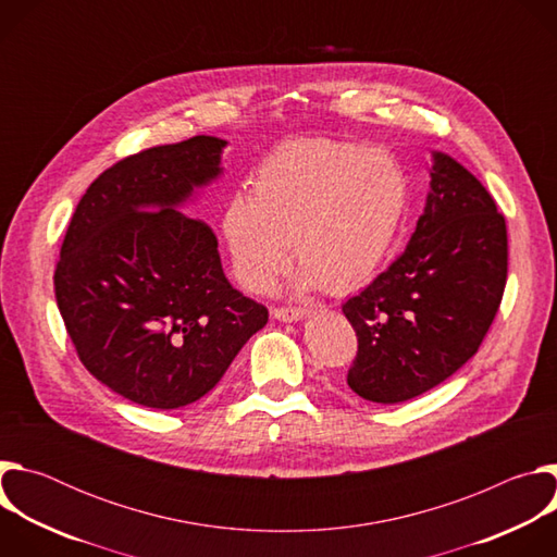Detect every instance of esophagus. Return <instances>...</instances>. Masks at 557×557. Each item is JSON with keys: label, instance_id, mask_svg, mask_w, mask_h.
<instances>
[{"label": "esophagus", "instance_id": "esophagus-1", "mask_svg": "<svg viewBox=\"0 0 557 557\" xmlns=\"http://www.w3.org/2000/svg\"><path fill=\"white\" fill-rule=\"evenodd\" d=\"M308 310L301 308H273V317L277 322H301L306 320Z\"/></svg>", "mask_w": 557, "mask_h": 557}]
</instances>
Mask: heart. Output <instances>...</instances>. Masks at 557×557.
Instances as JSON below:
<instances>
[{
    "mask_svg": "<svg viewBox=\"0 0 557 557\" xmlns=\"http://www.w3.org/2000/svg\"><path fill=\"white\" fill-rule=\"evenodd\" d=\"M408 200V176L389 151L304 140L275 149L253 174L251 194L226 200L220 231L237 282L251 293L269 290L290 243L304 267L299 288L348 293L385 262Z\"/></svg>",
    "mask_w": 557,
    "mask_h": 557,
    "instance_id": "heart-1",
    "label": "heart"
}]
</instances>
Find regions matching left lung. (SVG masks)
<instances>
[{
  "instance_id": "obj_1",
  "label": "left lung",
  "mask_w": 557,
  "mask_h": 557,
  "mask_svg": "<svg viewBox=\"0 0 557 557\" xmlns=\"http://www.w3.org/2000/svg\"><path fill=\"white\" fill-rule=\"evenodd\" d=\"M428 172L406 251L342 306L359 339L348 385L372 404L410 401L467 363L507 284V224L490 191L443 151Z\"/></svg>"
}]
</instances>
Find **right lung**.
<instances>
[{
	"mask_svg": "<svg viewBox=\"0 0 557 557\" xmlns=\"http://www.w3.org/2000/svg\"><path fill=\"white\" fill-rule=\"evenodd\" d=\"M226 145L202 134L123 158L70 220L59 312L82 363L132 404L198 401L269 322L224 277L211 226L181 211L222 176Z\"/></svg>",
	"mask_w": 557,
	"mask_h": 557,
	"instance_id": "add662e5",
	"label": "right lung"
}]
</instances>
